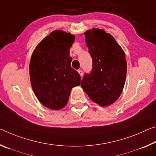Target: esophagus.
<instances>
[{"label":"esophagus","mask_w":156,"mask_h":156,"mask_svg":"<svg viewBox=\"0 0 156 156\" xmlns=\"http://www.w3.org/2000/svg\"><path fill=\"white\" fill-rule=\"evenodd\" d=\"M78 73H79V74H80V77L82 78L83 76V71H82V70H78Z\"/></svg>","instance_id":"1"}]
</instances>
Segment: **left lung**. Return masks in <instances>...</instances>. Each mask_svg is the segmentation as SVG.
I'll return each mask as SVG.
<instances>
[{
  "instance_id": "1",
  "label": "left lung",
  "mask_w": 156,
  "mask_h": 156,
  "mask_svg": "<svg viewBox=\"0 0 156 156\" xmlns=\"http://www.w3.org/2000/svg\"><path fill=\"white\" fill-rule=\"evenodd\" d=\"M84 34L93 66L91 73L84 76L81 87L94 102L108 106L118 99L124 87L127 71L124 51L103 30L93 28Z\"/></svg>"
}]
</instances>
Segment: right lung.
Here are the masks:
<instances>
[{"instance_id":"add662e5","label":"right lung","mask_w":156,"mask_h":156,"mask_svg":"<svg viewBox=\"0 0 156 156\" xmlns=\"http://www.w3.org/2000/svg\"><path fill=\"white\" fill-rule=\"evenodd\" d=\"M74 40V34L56 30L44 38L32 54V88L39 102L49 109L65 108L71 89L80 84V75L71 66L69 49Z\"/></svg>"}]
</instances>
